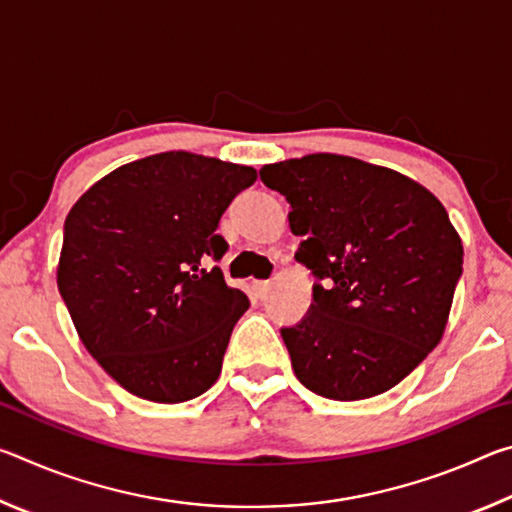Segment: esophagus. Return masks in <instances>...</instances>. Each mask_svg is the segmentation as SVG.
Here are the masks:
<instances>
[{"label":"esophagus","mask_w":512,"mask_h":512,"mask_svg":"<svg viewBox=\"0 0 512 512\" xmlns=\"http://www.w3.org/2000/svg\"><path fill=\"white\" fill-rule=\"evenodd\" d=\"M271 289H273L271 282H255V291H257L259 300H266V296L271 293Z\"/></svg>","instance_id":"1"}]
</instances>
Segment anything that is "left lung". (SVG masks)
Returning <instances> with one entry per match:
<instances>
[{
    "mask_svg": "<svg viewBox=\"0 0 512 512\" xmlns=\"http://www.w3.org/2000/svg\"><path fill=\"white\" fill-rule=\"evenodd\" d=\"M259 178L291 205L314 302L282 327L300 384L329 400L386 393L443 339L463 246L443 203L393 169L316 153Z\"/></svg>",
    "mask_w": 512,
    "mask_h": 512,
    "instance_id": "obj_1",
    "label": "left lung"
}]
</instances>
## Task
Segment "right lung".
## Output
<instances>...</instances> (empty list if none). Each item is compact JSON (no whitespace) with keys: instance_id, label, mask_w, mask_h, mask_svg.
Here are the masks:
<instances>
[{"instance_id":"right-lung-1","label":"right lung","mask_w":512,"mask_h":512,"mask_svg":"<svg viewBox=\"0 0 512 512\" xmlns=\"http://www.w3.org/2000/svg\"><path fill=\"white\" fill-rule=\"evenodd\" d=\"M253 167L160 153L108 173L69 210L58 291L99 366L142 400L176 404L221 375L250 300L225 284L216 228Z\"/></svg>"}]
</instances>
